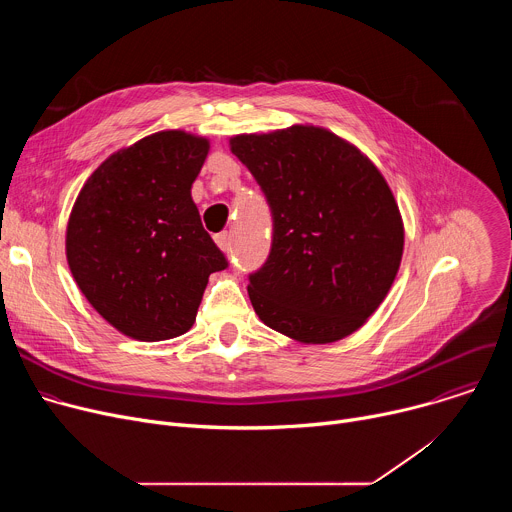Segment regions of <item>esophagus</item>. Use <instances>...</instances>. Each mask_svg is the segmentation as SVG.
I'll return each instance as SVG.
<instances>
[{
	"instance_id": "obj_1",
	"label": "esophagus",
	"mask_w": 512,
	"mask_h": 512,
	"mask_svg": "<svg viewBox=\"0 0 512 512\" xmlns=\"http://www.w3.org/2000/svg\"><path fill=\"white\" fill-rule=\"evenodd\" d=\"M214 243L221 247L223 251H229L231 249V239H229V233H218L216 237H214Z\"/></svg>"
}]
</instances>
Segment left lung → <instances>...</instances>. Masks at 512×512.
<instances>
[{
	"mask_svg": "<svg viewBox=\"0 0 512 512\" xmlns=\"http://www.w3.org/2000/svg\"><path fill=\"white\" fill-rule=\"evenodd\" d=\"M231 152L273 218L269 257L249 275L255 314L306 344L358 330L389 294L403 255V221L383 174L314 125L235 135Z\"/></svg>",
	"mask_w": 512,
	"mask_h": 512,
	"instance_id": "left-lung-1",
	"label": "left lung"
}]
</instances>
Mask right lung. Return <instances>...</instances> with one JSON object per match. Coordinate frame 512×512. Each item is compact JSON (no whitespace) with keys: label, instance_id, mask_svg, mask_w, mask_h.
<instances>
[{"label":"right lung","instance_id":"add662e5","mask_svg":"<svg viewBox=\"0 0 512 512\" xmlns=\"http://www.w3.org/2000/svg\"><path fill=\"white\" fill-rule=\"evenodd\" d=\"M208 139L160 131L109 156L66 227V259L89 304L135 340L188 332L208 283L229 261L190 196Z\"/></svg>","mask_w":512,"mask_h":512}]
</instances>
